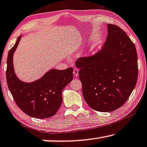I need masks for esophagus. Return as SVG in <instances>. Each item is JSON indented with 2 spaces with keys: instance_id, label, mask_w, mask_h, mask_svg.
I'll list each match as a JSON object with an SVG mask.
<instances>
[{
  "instance_id": "34e87169",
  "label": "esophagus",
  "mask_w": 147,
  "mask_h": 147,
  "mask_svg": "<svg viewBox=\"0 0 147 147\" xmlns=\"http://www.w3.org/2000/svg\"><path fill=\"white\" fill-rule=\"evenodd\" d=\"M73 74H74V76H78V75H79V69H78V68H74V71H73Z\"/></svg>"
}]
</instances>
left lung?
<instances>
[{
  "mask_svg": "<svg viewBox=\"0 0 147 147\" xmlns=\"http://www.w3.org/2000/svg\"><path fill=\"white\" fill-rule=\"evenodd\" d=\"M79 78L87 105L96 111L112 112L124 105L138 76L137 53L122 29L108 25L107 40L95 55L77 60Z\"/></svg>",
  "mask_w": 147,
  "mask_h": 147,
  "instance_id": "1",
  "label": "left lung"
}]
</instances>
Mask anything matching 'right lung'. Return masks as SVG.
<instances>
[{"label":"right lung","instance_id":"right-lung-1","mask_svg":"<svg viewBox=\"0 0 147 147\" xmlns=\"http://www.w3.org/2000/svg\"><path fill=\"white\" fill-rule=\"evenodd\" d=\"M20 38L21 36L8 54L6 76L8 89L16 104L25 114L39 119L50 118L62 105V91L73 79V68L53 69L34 82H22L16 76L12 63Z\"/></svg>","mask_w":147,"mask_h":147}]
</instances>
